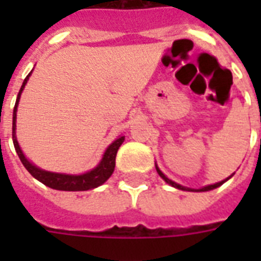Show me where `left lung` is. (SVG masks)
<instances>
[{"instance_id": "1", "label": "left lung", "mask_w": 261, "mask_h": 261, "mask_svg": "<svg viewBox=\"0 0 261 261\" xmlns=\"http://www.w3.org/2000/svg\"><path fill=\"white\" fill-rule=\"evenodd\" d=\"M155 169H157V173H159L160 176H161V177H163L164 180H165V181L168 182V184H169V186L174 187V188H177V190H182V191H194V192H204V191H210V190H214V188H217V187L222 186L223 182H225V181H227V180H229V178H230L231 176H233V174H231V176H229V177H227V178H225V180H222V181H219V182H215V184H211V186H206V187H203V188H199V190H192V188H187V187H182V186H180V184H177V182L172 181L171 178H168L167 176H165V174L163 173V172L160 171V168L157 167V165H155Z\"/></svg>"}]
</instances>
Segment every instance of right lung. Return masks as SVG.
<instances>
[{
    "label": "right lung",
    "instance_id": "1",
    "mask_svg": "<svg viewBox=\"0 0 261 261\" xmlns=\"http://www.w3.org/2000/svg\"><path fill=\"white\" fill-rule=\"evenodd\" d=\"M32 73V71H31ZM31 73L27 75V79L24 80V83L21 85V89L17 94V100H16V106L13 108V126H12V139H13L14 149L16 153L18 154V159L22 163V165L25 167V169L34 176L36 180L43 182L44 186L50 187L53 190L59 191H88L96 187L101 186L102 182H106L108 178L111 177V174L114 173L115 169V159H116V153H118L119 147L124 141V137H119L111 143L110 146L107 147L106 153L102 155L101 161L98 163V165L92 171L87 172L83 174H65V173H54V172L43 171L40 168L35 167L34 164L30 163L25 155L22 154L21 149L18 146L17 138H16V112H17V106L21 92L25 87L27 81L30 79Z\"/></svg>",
    "mask_w": 261,
    "mask_h": 261
}]
</instances>
